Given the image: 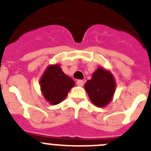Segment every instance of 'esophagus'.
Listing matches in <instances>:
<instances>
[{
    "instance_id": "obj_1",
    "label": "esophagus",
    "mask_w": 151,
    "mask_h": 151,
    "mask_svg": "<svg viewBox=\"0 0 151 151\" xmlns=\"http://www.w3.org/2000/svg\"><path fill=\"white\" fill-rule=\"evenodd\" d=\"M77 86H83V84H84V81H83V80H78V81H77Z\"/></svg>"
}]
</instances>
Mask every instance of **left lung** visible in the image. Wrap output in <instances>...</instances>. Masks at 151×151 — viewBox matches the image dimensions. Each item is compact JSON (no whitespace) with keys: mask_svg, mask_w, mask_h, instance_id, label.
<instances>
[{"mask_svg":"<svg viewBox=\"0 0 151 151\" xmlns=\"http://www.w3.org/2000/svg\"><path fill=\"white\" fill-rule=\"evenodd\" d=\"M84 89L96 106L103 108L112 102L116 89L115 77L110 70L98 67L92 78L86 81Z\"/></svg>","mask_w":151,"mask_h":151,"instance_id":"left-lung-1","label":"left lung"}]
</instances>
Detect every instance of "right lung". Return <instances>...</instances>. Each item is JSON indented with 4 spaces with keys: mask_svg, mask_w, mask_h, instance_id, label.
Listing matches in <instances>:
<instances>
[{
    "mask_svg": "<svg viewBox=\"0 0 151 151\" xmlns=\"http://www.w3.org/2000/svg\"><path fill=\"white\" fill-rule=\"evenodd\" d=\"M40 90L45 99L51 105L61 103L75 82L65 74L59 64L47 66L39 80Z\"/></svg>",
    "mask_w": 151,
    "mask_h": 151,
    "instance_id": "add662e5",
    "label": "right lung"
}]
</instances>
